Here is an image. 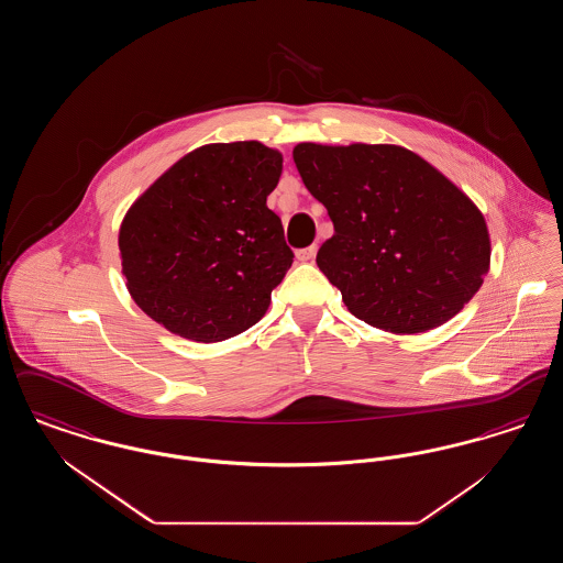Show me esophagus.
Listing matches in <instances>:
<instances>
[{"mask_svg": "<svg viewBox=\"0 0 563 563\" xmlns=\"http://www.w3.org/2000/svg\"><path fill=\"white\" fill-rule=\"evenodd\" d=\"M317 251H319V246H317V244H310V246H306V249H299L295 255H297V260H299L301 264H306V262H312V260L317 257Z\"/></svg>", "mask_w": 563, "mask_h": 563, "instance_id": "1", "label": "esophagus"}]
</instances>
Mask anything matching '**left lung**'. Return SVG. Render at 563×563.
<instances>
[{
  "instance_id": "8db88e82",
  "label": "left lung",
  "mask_w": 563,
  "mask_h": 563,
  "mask_svg": "<svg viewBox=\"0 0 563 563\" xmlns=\"http://www.w3.org/2000/svg\"><path fill=\"white\" fill-rule=\"evenodd\" d=\"M303 186L333 236L317 264L361 321L411 335L454 319L489 269V232L475 202L401 145H295Z\"/></svg>"
}]
</instances>
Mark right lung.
Here are the masks:
<instances>
[{
  "label": "right lung",
  "instance_id": "add662e5",
  "mask_svg": "<svg viewBox=\"0 0 563 563\" xmlns=\"http://www.w3.org/2000/svg\"><path fill=\"white\" fill-rule=\"evenodd\" d=\"M283 173L260 141L211 143L175 162L120 225L134 303L191 342H221L260 321L294 264L266 200Z\"/></svg>",
  "mask_w": 563,
  "mask_h": 563
}]
</instances>
